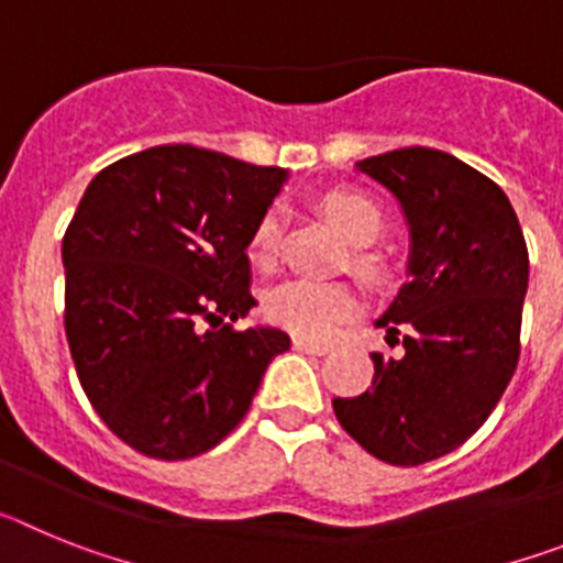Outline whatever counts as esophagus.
Here are the masks:
<instances>
[{"instance_id":"esophagus-1","label":"esophagus","mask_w":563,"mask_h":563,"mask_svg":"<svg viewBox=\"0 0 563 563\" xmlns=\"http://www.w3.org/2000/svg\"><path fill=\"white\" fill-rule=\"evenodd\" d=\"M292 350L307 352V355H327V352H330V346H327V343L310 341V338H305V335H296L292 338Z\"/></svg>"}]
</instances>
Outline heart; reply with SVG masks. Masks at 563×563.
Instances as JSON below:
<instances>
[{
  "mask_svg": "<svg viewBox=\"0 0 563 563\" xmlns=\"http://www.w3.org/2000/svg\"><path fill=\"white\" fill-rule=\"evenodd\" d=\"M321 211L350 245H369L383 231L380 208L357 191H346V188L327 191L321 197ZM278 233H282L278 211H267L251 236V256L258 265H271L276 258ZM355 265L357 271L369 273V276L377 273V262L372 256H357ZM361 307V292L346 282L290 278L267 296V316L276 324L287 327L298 335L316 338V341H327L335 335L338 327L352 321Z\"/></svg>",
  "mask_w": 563,
  "mask_h": 563,
  "instance_id": "obj_1",
  "label": "heart"
}]
</instances>
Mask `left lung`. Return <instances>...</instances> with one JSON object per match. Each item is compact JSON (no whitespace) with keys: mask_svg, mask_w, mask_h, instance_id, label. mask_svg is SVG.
<instances>
[{"mask_svg":"<svg viewBox=\"0 0 563 563\" xmlns=\"http://www.w3.org/2000/svg\"><path fill=\"white\" fill-rule=\"evenodd\" d=\"M395 194L409 222V282L377 318L402 355H372V389L335 397L343 431L389 465L460 449L496 409L519 363L527 258L507 194L437 148H395L357 163Z\"/></svg>","mask_w":563,"mask_h":563,"instance_id":"obj_1","label":"left lung"}]
</instances>
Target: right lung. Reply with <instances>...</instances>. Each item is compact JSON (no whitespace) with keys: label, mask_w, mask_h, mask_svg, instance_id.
<instances>
[{"label":"right lung","mask_w":563,"mask_h":563,"mask_svg":"<svg viewBox=\"0 0 563 563\" xmlns=\"http://www.w3.org/2000/svg\"><path fill=\"white\" fill-rule=\"evenodd\" d=\"M287 180L194 146H154L96 174L62 242L64 330L78 380L112 434L154 460H191L251 409L273 327L256 307L247 245Z\"/></svg>","instance_id":"right-lung-1"}]
</instances>
